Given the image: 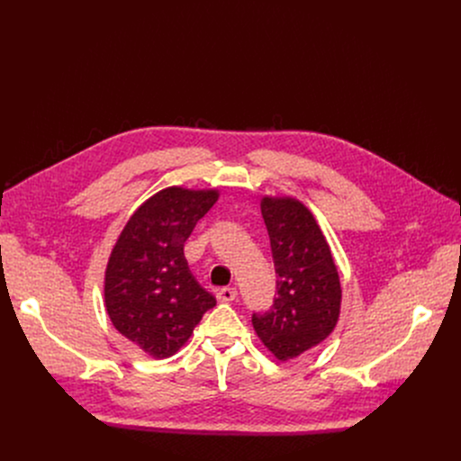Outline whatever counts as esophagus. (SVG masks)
I'll use <instances>...</instances> for the list:
<instances>
[{
  "instance_id": "1",
  "label": "esophagus",
  "mask_w": 461,
  "mask_h": 461,
  "mask_svg": "<svg viewBox=\"0 0 461 461\" xmlns=\"http://www.w3.org/2000/svg\"><path fill=\"white\" fill-rule=\"evenodd\" d=\"M235 297H237V290L235 288H221V290H217V299L221 301V303H231V301H235Z\"/></svg>"
}]
</instances>
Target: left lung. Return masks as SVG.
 <instances>
[{"instance_id":"left-lung-1","label":"left lung","mask_w":461,"mask_h":461,"mask_svg":"<svg viewBox=\"0 0 461 461\" xmlns=\"http://www.w3.org/2000/svg\"><path fill=\"white\" fill-rule=\"evenodd\" d=\"M260 212L270 235L277 297L255 334L279 361L294 359L334 332L341 313L339 272L313 213L295 196L265 194Z\"/></svg>"}]
</instances>
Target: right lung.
Wrapping results in <instances>:
<instances>
[{
    "instance_id": "1",
    "label": "right lung",
    "mask_w": 461,
    "mask_h": 461,
    "mask_svg": "<svg viewBox=\"0 0 461 461\" xmlns=\"http://www.w3.org/2000/svg\"><path fill=\"white\" fill-rule=\"evenodd\" d=\"M219 189L169 185L144 201L120 231L104 279L116 330L155 359L175 356L217 299L189 272L184 242Z\"/></svg>"
}]
</instances>
